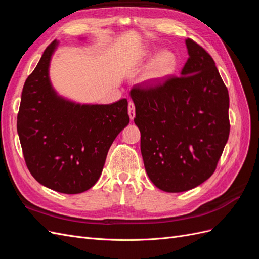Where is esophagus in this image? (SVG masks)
<instances>
[{"instance_id": "34e87169", "label": "esophagus", "mask_w": 259, "mask_h": 259, "mask_svg": "<svg viewBox=\"0 0 259 259\" xmlns=\"http://www.w3.org/2000/svg\"><path fill=\"white\" fill-rule=\"evenodd\" d=\"M128 115L131 120H134L135 117V105L133 101H130L128 103Z\"/></svg>"}]
</instances>
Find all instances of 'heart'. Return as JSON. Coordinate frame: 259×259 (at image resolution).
Instances as JSON below:
<instances>
[{"instance_id": "heart-1", "label": "heart", "mask_w": 259, "mask_h": 259, "mask_svg": "<svg viewBox=\"0 0 259 259\" xmlns=\"http://www.w3.org/2000/svg\"><path fill=\"white\" fill-rule=\"evenodd\" d=\"M140 57L147 60L153 59L146 74V80L151 83H159L165 80L167 76L174 73L178 64L176 55L169 51H163L160 54L155 51H145Z\"/></svg>"}]
</instances>
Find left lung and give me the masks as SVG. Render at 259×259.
Masks as SVG:
<instances>
[{
  "instance_id": "8db88e82",
  "label": "left lung",
  "mask_w": 259,
  "mask_h": 259,
  "mask_svg": "<svg viewBox=\"0 0 259 259\" xmlns=\"http://www.w3.org/2000/svg\"><path fill=\"white\" fill-rule=\"evenodd\" d=\"M180 76L137 84L135 124L147 174L159 189L183 192L216 169L229 137V94L210 55L187 38Z\"/></svg>"
}]
</instances>
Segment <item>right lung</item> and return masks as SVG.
<instances>
[{"mask_svg": "<svg viewBox=\"0 0 259 259\" xmlns=\"http://www.w3.org/2000/svg\"><path fill=\"white\" fill-rule=\"evenodd\" d=\"M53 41L23 85L17 132L27 167L36 182L61 193L89 190L103 171L107 153L130 123L127 99L81 105L59 96L49 69Z\"/></svg>", "mask_w": 259, "mask_h": 259, "instance_id": "add662e5", "label": "right lung"}]
</instances>
